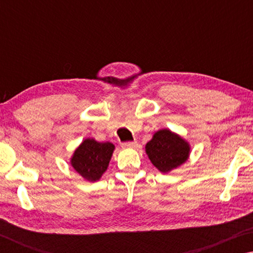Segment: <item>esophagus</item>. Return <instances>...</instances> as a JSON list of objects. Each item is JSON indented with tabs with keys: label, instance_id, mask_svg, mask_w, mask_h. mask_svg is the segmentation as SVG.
<instances>
[{
	"label": "esophagus",
	"instance_id": "esophagus-1",
	"mask_svg": "<svg viewBox=\"0 0 253 253\" xmlns=\"http://www.w3.org/2000/svg\"><path fill=\"white\" fill-rule=\"evenodd\" d=\"M137 145V142H126V143H123L122 146L125 147V148H128V147H135Z\"/></svg>",
	"mask_w": 253,
	"mask_h": 253
}]
</instances>
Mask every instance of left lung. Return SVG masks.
Wrapping results in <instances>:
<instances>
[{
  "mask_svg": "<svg viewBox=\"0 0 253 253\" xmlns=\"http://www.w3.org/2000/svg\"><path fill=\"white\" fill-rule=\"evenodd\" d=\"M149 161L161 173H169L190 157L191 146L176 132L164 128L157 130L145 146Z\"/></svg>",
  "mask_w": 253,
  "mask_h": 253,
  "instance_id": "1",
  "label": "left lung"
}]
</instances>
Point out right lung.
I'll return each mask as SVG.
<instances>
[{"mask_svg": "<svg viewBox=\"0 0 253 253\" xmlns=\"http://www.w3.org/2000/svg\"><path fill=\"white\" fill-rule=\"evenodd\" d=\"M114 151L113 143H99L95 138H85L72 154L70 164L85 181L97 182L108 169Z\"/></svg>", "mask_w": 253, "mask_h": 253, "instance_id": "add662e5", "label": "right lung"}]
</instances>
